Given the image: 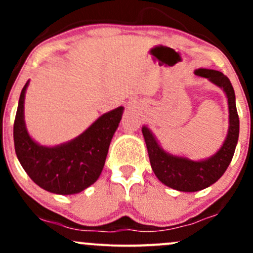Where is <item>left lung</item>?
I'll list each match as a JSON object with an SVG mask.
<instances>
[{"instance_id":"obj_1","label":"left lung","mask_w":253,"mask_h":253,"mask_svg":"<svg viewBox=\"0 0 253 253\" xmlns=\"http://www.w3.org/2000/svg\"><path fill=\"white\" fill-rule=\"evenodd\" d=\"M195 75L208 78L225 91L228 101L229 126L221 149L203 161H191L185 157L170 155L162 149L152 132L144 126L143 135L146 143L151 168L162 183L179 191H199L210 187L225 173L233 158L239 136V117L236 107L233 86L222 72L211 69H197Z\"/></svg>"}]
</instances>
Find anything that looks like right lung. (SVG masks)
<instances>
[{"mask_svg": "<svg viewBox=\"0 0 253 253\" xmlns=\"http://www.w3.org/2000/svg\"><path fill=\"white\" fill-rule=\"evenodd\" d=\"M28 81L22 88L14 121V146L20 164L42 189L71 195L86 189L100 177L113 135L120 124L124 107L101 115L88 129L72 140L47 147L28 134L24 103Z\"/></svg>", "mask_w": 253, "mask_h": 253, "instance_id": "1", "label": "right lung"}]
</instances>
